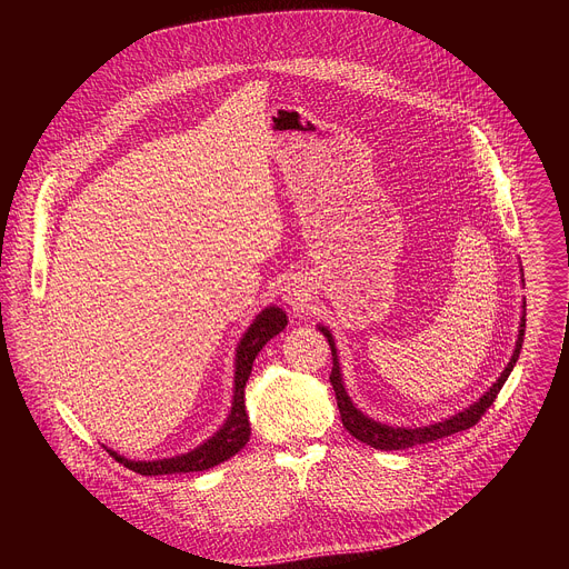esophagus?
Here are the masks:
<instances>
[{"label": "esophagus", "mask_w": 569, "mask_h": 569, "mask_svg": "<svg viewBox=\"0 0 569 569\" xmlns=\"http://www.w3.org/2000/svg\"><path fill=\"white\" fill-rule=\"evenodd\" d=\"M288 301H290V299H288Z\"/></svg>", "instance_id": "1"}]
</instances>
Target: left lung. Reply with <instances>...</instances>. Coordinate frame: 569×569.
<instances>
[{
    "mask_svg": "<svg viewBox=\"0 0 569 569\" xmlns=\"http://www.w3.org/2000/svg\"><path fill=\"white\" fill-rule=\"evenodd\" d=\"M522 272V270H520ZM525 277V274H522ZM525 283V279H522ZM527 315V301L522 303V317H520V331H518V342H516V351L509 360V365L505 367V371L500 373V378L493 382V387L486 391L477 402L468 405L466 410L457 412L455 417H448V419H441L437 423H430V426H421V428H398V426H387V423H380V421H373L371 417H367L365 412H360L351 396L347 393V387H345V380H342V369H340V356H338V349H336V340L331 336V331L327 327H321L319 323V331L323 333V338L329 340L331 345V353H333V371H331V385H333V391H336V398H338V410H340V417H342V426L349 430V435H353L358 441L376 448V450H402V448H412V446H419V443H430V441H437V439H443V437H450L455 432H461V430H468L472 428L481 415L491 408L493 400L498 398L502 385L507 382L509 373L513 371L518 358H520V349H522V342H525V319Z\"/></svg>",
    "mask_w": 569,
    "mask_h": 569,
    "instance_id": "1",
    "label": "left lung"
}]
</instances>
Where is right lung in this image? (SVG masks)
Returning a JSON list of instances; mask_svg holds the SVG:
<instances>
[{
	"label": "right lung",
	"instance_id": "add662e5",
	"mask_svg": "<svg viewBox=\"0 0 569 569\" xmlns=\"http://www.w3.org/2000/svg\"><path fill=\"white\" fill-rule=\"evenodd\" d=\"M288 327V317L279 306L263 308L254 321L242 333L238 347H236V362H233V396H231V410L227 421L213 437H209L198 448L167 457V459H152V461H134L126 459L123 455L108 448V452L123 463L126 468L139 472V475H173V472H200L209 470L229 457H233L240 448H246L250 441V419L246 412V382L252 373V365L259 356V351L283 329Z\"/></svg>",
	"mask_w": 569,
	"mask_h": 569
}]
</instances>
